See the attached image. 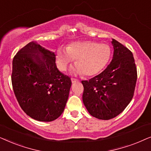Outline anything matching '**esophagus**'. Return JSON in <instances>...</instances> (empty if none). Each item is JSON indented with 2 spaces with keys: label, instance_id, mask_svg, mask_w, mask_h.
Here are the masks:
<instances>
[{
  "label": "esophagus",
  "instance_id": "34e87169",
  "mask_svg": "<svg viewBox=\"0 0 151 151\" xmlns=\"http://www.w3.org/2000/svg\"><path fill=\"white\" fill-rule=\"evenodd\" d=\"M71 81H72V83H76V82L79 81V80L77 79H74V78H72Z\"/></svg>",
  "mask_w": 151,
  "mask_h": 151
}]
</instances>
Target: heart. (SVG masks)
<instances>
[{"mask_svg": "<svg viewBox=\"0 0 151 151\" xmlns=\"http://www.w3.org/2000/svg\"><path fill=\"white\" fill-rule=\"evenodd\" d=\"M111 50L107 44L86 41L70 43L66 50L59 49L57 53L56 63L61 71H65L74 59L76 65L71 72L92 77L99 73L109 61Z\"/></svg>", "mask_w": 151, "mask_h": 151, "instance_id": "heart-1", "label": "heart"}]
</instances>
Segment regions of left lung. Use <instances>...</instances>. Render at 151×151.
<instances>
[{
    "label": "left lung",
    "instance_id": "1",
    "mask_svg": "<svg viewBox=\"0 0 151 151\" xmlns=\"http://www.w3.org/2000/svg\"><path fill=\"white\" fill-rule=\"evenodd\" d=\"M113 57L101 73L82 81L83 102L94 117L108 120L124 111L134 95L137 73L131 51L112 39Z\"/></svg>",
    "mask_w": 151,
    "mask_h": 151
}]
</instances>
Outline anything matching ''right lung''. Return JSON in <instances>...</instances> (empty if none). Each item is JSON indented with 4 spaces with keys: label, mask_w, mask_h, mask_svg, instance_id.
I'll return each instance as SVG.
<instances>
[{
    "label": "right lung",
    "mask_w": 151,
    "mask_h": 151,
    "mask_svg": "<svg viewBox=\"0 0 151 151\" xmlns=\"http://www.w3.org/2000/svg\"><path fill=\"white\" fill-rule=\"evenodd\" d=\"M55 52L32 41L12 61V83L24 112L39 122H52L63 113L72 81L58 70Z\"/></svg>",
    "instance_id": "add662e5"
}]
</instances>
